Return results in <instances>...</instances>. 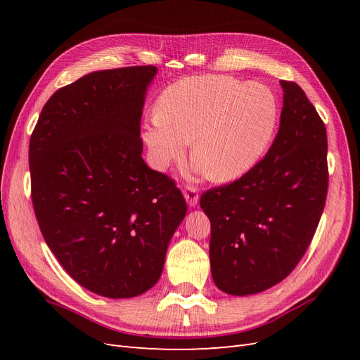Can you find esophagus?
Listing matches in <instances>:
<instances>
[{"label":"esophagus","instance_id":"1","mask_svg":"<svg viewBox=\"0 0 360 360\" xmlns=\"http://www.w3.org/2000/svg\"><path fill=\"white\" fill-rule=\"evenodd\" d=\"M183 195H184V198H186V201L191 207H195L198 204L200 195H198V189L195 188L193 184H186V186H184V189H183Z\"/></svg>","mask_w":360,"mask_h":360}]
</instances>
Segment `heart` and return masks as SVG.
<instances>
[{"label":"heart","mask_w":360,"mask_h":360,"mask_svg":"<svg viewBox=\"0 0 360 360\" xmlns=\"http://www.w3.org/2000/svg\"><path fill=\"white\" fill-rule=\"evenodd\" d=\"M279 106L259 84L226 75L191 76L167 86L143 138L156 168L192 156L214 181L242 177L263 158L275 135Z\"/></svg>","instance_id":"b5f03b06"}]
</instances>
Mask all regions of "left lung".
I'll list each match as a JSON object with an SVG mask.
<instances>
[{"label":"left lung","instance_id":"left-lung-1","mask_svg":"<svg viewBox=\"0 0 360 360\" xmlns=\"http://www.w3.org/2000/svg\"><path fill=\"white\" fill-rule=\"evenodd\" d=\"M281 85L284 106L267 155L240 179L205 191L200 200L212 225L213 281L233 296L261 292L291 274L328 197L326 126L296 82Z\"/></svg>","mask_w":360,"mask_h":360}]
</instances>
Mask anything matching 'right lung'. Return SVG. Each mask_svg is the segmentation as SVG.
I'll use <instances>...</instances> for the list:
<instances>
[{
  "label": "right lung",
  "mask_w": 360,
  "mask_h": 360,
  "mask_svg": "<svg viewBox=\"0 0 360 360\" xmlns=\"http://www.w3.org/2000/svg\"><path fill=\"white\" fill-rule=\"evenodd\" d=\"M156 72L82 76L49 97L30 138L43 238L78 284L103 297H135L156 284L188 210L176 181L141 158V115Z\"/></svg>",
  "instance_id": "obj_1"
}]
</instances>
